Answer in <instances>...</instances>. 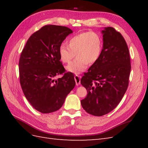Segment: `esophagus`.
<instances>
[{"label":"esophagus","instance_id":"obj_1","mask_svg":"<svg viewBox=\"0 0 148 148\" xmlns=\"http://www.w3.org/2000/svg\"><path fill=\"white\" fill-rule=\"evenodd\" d=\"M74 78H75V82H76V85L78 86V85H79L80 84V78H81V77H80V76H79V75H76L74 77Z\"/></svg>","mask_w":148,"mask_h":148}]
</instances>
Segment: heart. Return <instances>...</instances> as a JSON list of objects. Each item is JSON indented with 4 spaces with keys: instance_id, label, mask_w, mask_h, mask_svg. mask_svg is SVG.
<instances>
[{
    "instance_id": "obj_1",
    "label": "heart",
    "mask_w": 148,
    "mask_h": 148,
    "mask_svg": "<svg viewBox=\"0 0 148 148\" xmlns=\"http://www.w3.org/2000/svg\"><path fill=\"white\" fill-rule=\"evenodd\" d=\"M102 49L100 36L95 32H84L71 37L68 46L62 44L59 47L60 60L69 64L77 55V58L66 66V70L75 74H80L86 70L88 64L97 61Z\"/></svg>"
}]
</instances>
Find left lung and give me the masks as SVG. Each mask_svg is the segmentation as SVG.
Wrapping results in <instances>:
<instances>
[{
    "label": "left lung",
    "mask_w": 148,
    "mask_h": 148,
    "mask_svg": "<svg viewBox=\"0 0 148 148\" xmlns=\"http://www.w3.org/2000/svg\"><path fill=\"white\" fill-rule=\"evenodd\" d=\"M100 57L81 79L88 95L81 104L89 114L102 116L114 110L126 92L131 70L130 57L125 39L114 28L102 30Z\"/></svg>",
    "instance_id": "obj_1"
}]
</instances>
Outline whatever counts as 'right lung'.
I'll list each match as a JSON object with an SVG mask.
<instances>
[{
    "mask_svg": "<svg viewBox=\"0 0 148 148\" xmlns=\"http://www.w3.org/2000/svg\"><path fill=\"white\" fill-rule=\"evenodd\" d=\"M73 31L66 26L46 25L31 36L19 60L20 82L30 104L40 112L60 109L75 86L72 73H65L59 47ZM63 77L56 80L59 74Z\"/></svg>",
    "mask_w": 148,
    "mask_h": 148,
    "instance_id": "right-lung-1",
    "label": "right lung"
}]
</instances>
